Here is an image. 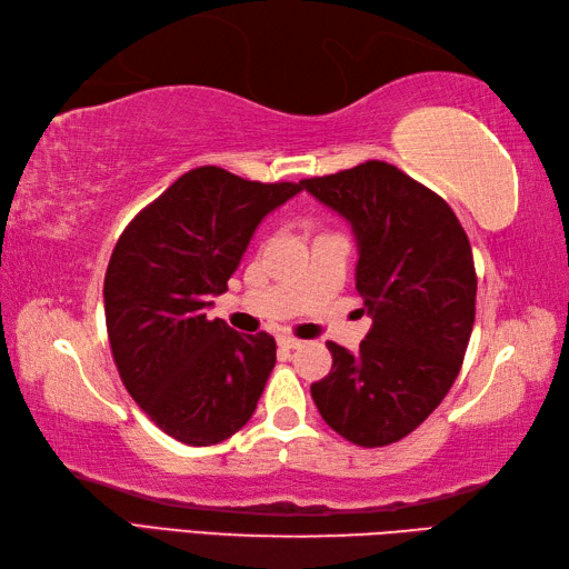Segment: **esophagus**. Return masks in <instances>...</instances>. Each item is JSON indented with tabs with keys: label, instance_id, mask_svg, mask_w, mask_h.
<instances>
[{
	"label": "esophagus",
	"instance_id": "obj_1",
	"mask_svg": "<svg viewBox=\"0 0 569 569\" xmlns=\"http://www.w3.org/2000/svg\"><path fill=\"white\" fill-rule=\"evenodd\" d=\"M300 345H303V340L291 338V336L278 338V348H281V350H296V348H300Z\"/></svg>",
	"mask_w": 569,
	"mask_h": 569
}]
</instances>
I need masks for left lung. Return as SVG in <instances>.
I'll use <instances>...</instances> for the list:
<instances>
[{
	"label": "left lung",
	"mask_w": 569,
	"mask_h": 569,
	"mask_svg": "<svg viewBox=\"0 0 569 569\" xmlns=\"http://www.w3.org/2000/svg\"><path fill=\"white\" fill-rule=\"evenodd\" d=\"M300 184L350 221L355 288L372 316L360 352L328 342L332 370L310 395L340 437L387 447L441 405L461 370L476 318L471 243L453 209L395 164L367 160Z\"/></svg>",
	"instance_id": "obj_1"
}]
</instances>
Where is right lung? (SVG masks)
I'll use <instances>...</instances> for the list:
<instances>
[{
	"mask_svg": "<svg viewBox=\"0 0 569 569\" xmlns=\"http://www.w3.org/2000/svg\"><path fill=\"white\" fill-rule=\"evenodd\" d=\"M300 189L197 167L120 233L103 283L110 350L130 397L172 439L211 447L251 419L276 340L241 336L207 308L261 219Z\"/></svg>",
	"mask_w": 569,
	"mask_h": 569,
	"instance_id": "add662e5",
	"label": "right lung"
}]
</instances>
